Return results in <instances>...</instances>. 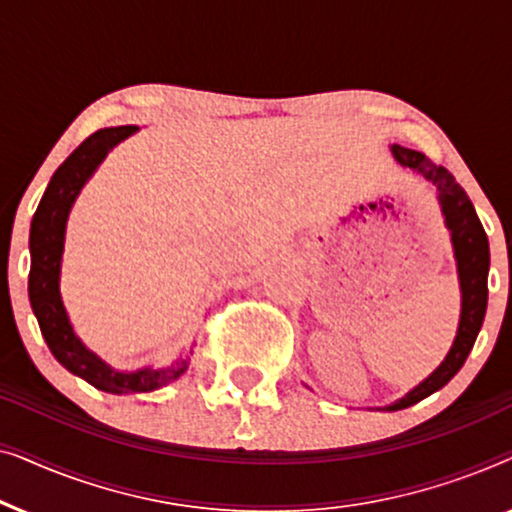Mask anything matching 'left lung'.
<instances>
[{
  "label": "left lung",
  "instance_id": "left-lung-1",
  "mask_svg": "<svg viewBox=\"0 0 512 512\" xmlns=\"http://www.w3.org/2000/svg\"><path fill=\"white\" fill-rule=\"evenodd\" d=\"M396 163L408 167L419 177L429 181L438 193L440 212L445 216V226L450 230L454 258H457V272H459V286H461V317L457 338H454L450 352L443 359V363L419 382L415 389H410L403 398L396 403L387 405L384 410H403L422 401V398L431 396L433 391L443 389L454 375L459 373L464 361L471 354L478 338L482 321H485L487 312V275H489V242L485 235V228L475 214L473 202L468 200L464 188L457 184V179L445 170L443 165L431 163L424 153L415 149H405L401 144L391 146Z\"/></svg>",
  "mask_w": 512,
  "mask_h": 512
}]
</instances>
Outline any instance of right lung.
<instances>
[{
    "instance_id": "obj_1",
    "label": "right lung",
    "mask_w": 512,
    "mask_h": 512,
    "mask_svg": "<svg viewBox=\"0 0 512 512\" xmlns=\"http://www.w3.org/2000/svg\"><path fill=\"white\" fill-rule=\"evenodd\" d=\"M137 125H121V128H104L90 135L81 146H76L65 163H62L48 181L37 212L30 226V279L27 293L34 317L39 321L48 349L65 366L69 373L79 375L95 389L109 394H142L165 387L186 373L188 359H177L170 368H142L135 373H121L107 366L100 356L76 338L69 324L67 310L60 298V265L62 249H65L67 219L74 200L81 188L93 177V172L107 158V153L121 144L123 139L135 135Z\"/></svg>"
}]
</instances>
